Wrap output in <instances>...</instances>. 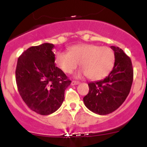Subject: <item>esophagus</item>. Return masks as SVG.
Masks as SVG:
<instances>
[{"label": "esophagus", "instance_id": "esophagus-1", "mask_svg": "<svg viewBox=\"0 0 147 147\" xmlns=\"http://www.w3.org/2000/svg\"><path fill=\"white\" fill-rule=\"evenodd\" d=\"M80 84V82H78V81H72V82H71V84L72 85H77V84Z\"/></svg>", "mask_w": 147, "mask_h": 147}]
</instances>
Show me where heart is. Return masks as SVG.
I'll return each mask as SVG.
<instances>
[{
  "label": "heart",
  "mask_w": 147,
  "mask_h": 147,
  "mask_svg": "<svg viewBox=\"0 0 147 147\" xmlns=\"http://www.w3.org/2000/svg\"><path fill=\"white\" fill-rule=\"evenodd\" d=\"M115 53L108 47L94 44H78L68 49V53L59 51L55 55V65L67 74H70L80 65L82 69L77 77L87 76L91 80L106 78L115 65Z\"/></svg>",
  "instance_id": "heart-1"
}]
</instances>
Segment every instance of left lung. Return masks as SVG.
<instances>
[{
    "label": "left lung",
    "instance_id": "1",
    "mask_svg": "<svg viewBox=\"0 0 147 147\" xmlns=\"http://www.w3.org/2000/svg\"><path fill=\"white\" fill-rule=\"evenodd\" d=\"M115 53V65L107 77L88 83L89 92L83 98L87 109L100 115L110 114L125 101L133 82L131 59L121 48L111 46Z\"/></svg>",
    "mask_w": 147,
    "mask_h": 147
}]
</instances>
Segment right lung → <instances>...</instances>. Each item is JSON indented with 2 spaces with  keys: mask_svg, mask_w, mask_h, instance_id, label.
<instances>
[{
  "mask_svg": "<svg viewBox=\"0 0 147 147\" xmlns=\"http://www.w3.org/2000/svg\"><path fill=\"white\" fill-rule=\"evenodd\" d=\"M55 45L29 47L18 57L16 79L19 94L31 110L41 115L57 111L71 81L55 63Z\"/></svg>",
  "mask_w": 147,
  "mask_h": 147,
  "instance_id": "add662e5",
  "label": "right lung"
}]
</instances>
